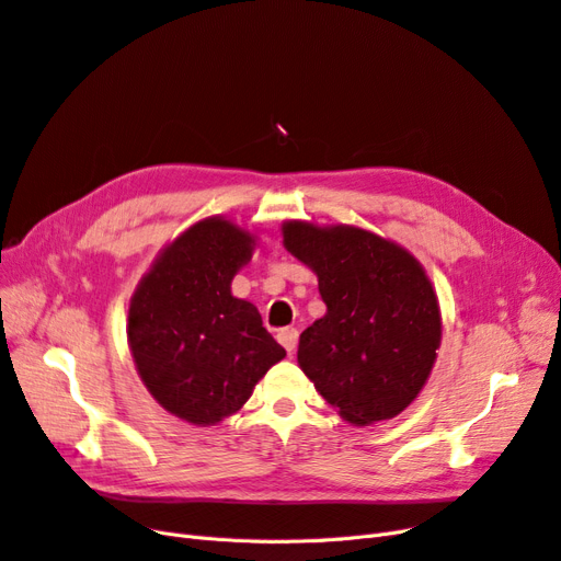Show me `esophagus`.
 <instances>
[{
  "instance_id": "1",
  "label": "esophagus",
  "mask_w": 561,
  "mask_h": 561,
  "mask_svg": "<svg viewBox=\"0 0 561 561\" xmlns=\"http://www.w3.org/2000/svg\"><path fill=\"white\" fill-rule=\"evenodd\" d=\"M278 343L293 354L297 350V343H299V331L295 327H285L278 331Z\"/></svg>"
}]
</instances>
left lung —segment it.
<instances>
[{
  "label": "left lung",
  "instance_id": "left-lung-1",
  "mask_svg": "<svg viewBox=\"0 0 561 561\" xmlns=\"http://www.w3.org/2000/svg\"><path fill=\"white\" fill-rule=\"evenodd\" d=\"M285 249L318 274L327 316L299 339V366L354 425L393 419L428 379L442 320L433 285L400 245L373 232L289 220Z\"/></svg>",
  "mask_w": 561,
  "mask_h": 561
}]
</instances>
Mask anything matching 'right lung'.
Listing matches in <instances>:
<instances>
[{"mask_svg":"<svg viewBox=\"0 0 561 561\" xmlns=\"http://www.w3.org/2000/svg\"><path fill=\"white\" fill-rule=\"evenodd\" d=\"M253 243L230 220H199L159 255L130 299L128 345L142 382L193 425L237 412L285 356L257 308L230 293Z\"/></svg>","mask_w":561,"mask_h":561,"instance_id":"add662e5","label":"right lung"}]
</instances>
